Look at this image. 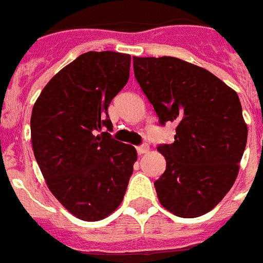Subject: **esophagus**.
Returning a JSON list of instances; mask_svg holds the SVG:
<instances>
[{"label":"esophagus","instance_id":"obj_1","mask_svg":"<svg viewBox=\"0 0 263 263\" xmlns=\"http://www.w3.org/2000/svg\"><path fill=\"white\" fill-rule=\"evenodd\" d=\"M149 151L148 145H141V146H137V153L138 155H144Z\"/></svg>","mask_w":263,"mask_h":263}]
</instances>
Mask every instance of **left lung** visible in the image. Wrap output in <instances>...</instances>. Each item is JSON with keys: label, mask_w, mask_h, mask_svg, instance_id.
Segmentation results:
<instances>
[{"label": "left lung", "mask_w": 263, "mask_h": 263, "mask_svg": "<svg viewBox=\"0 0 263 263\" xmlns=\"http://www.w3.org/2000/svg\"><path fill=\"white\" fill-rule=\"evenodd\" d=\"M134 76L160 125L176 123L172 144L157 151L164 174L155 182L175 216L211 212L234 186L247 142L238 93L206 69L174 57H133Z\"/></svg>", "instance_id": "obj_1"}]
</instances>
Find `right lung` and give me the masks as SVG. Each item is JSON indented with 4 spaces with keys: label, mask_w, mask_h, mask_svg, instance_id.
Listing matches in <instances>:
<instances>
[{
    "label": "right lung",
    "mask_w": 263,
    "mask_h": 263,
    "mask_svg": "<svg viewBox=\"0 0 263 263\" xmlns=\"http://www.w3.org/2000/svg\"><path fill=\"white\" fill-rule=\"evenodd\" d=\"M130 61L115 51L81 54L33 104L35 159L52 195L84 221L102 220L121 205L137 160L134 146L111 137L107 112L129 80Z\"/></svg>",
    "instance_id": "right-lung-1"
}]
</instances>
